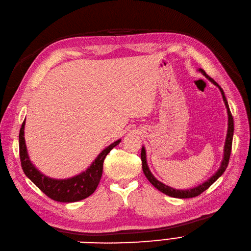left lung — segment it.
I'll return each instance as SVG.
<instances>
[{
  "label": "left lung",
  "instance_id": "8db88e82",
  "mask_svg": "<svg viewBox=\"0 0 251 251\" xmlns=\"http://www.w3.org/2000/svg\"><path fill=\"white\" fill-rule=\"evenodd\" d=\"M199 72L205 75V78L208 79L212 84H214L216 87H219V89L223 95V100L224 102L226 104V111H227V132H226V143H225V148H224V158L222 161V164L220 166V168L217 169V171L212 174V176L205 180L203 183L199 184L197 187H194L192 189H188V190H177V189H173L167 184L161 182L160 180H158L152 173L150 171V168L148 166L147 163V154H146V149L145 147L141 148V154H140V158H141V162H143V170L146 177L149 179V181L154 186L157 190H159L160 192L164 193L170 197H174V198H180V199H187V198H193V197H197L200 194H202L205 190L208 189L211 184L219 178L220 176H223V173L226 171L227 164H228V160H230V156H231V150H232V143H233V134H234V120H233V116L231 114L230 107H228L226 99L225 96V92L222 89V87L217 84L212 78H210L208 75H207L202 69H199Z\"/></svg>",
  "mask_w": 251,
  "mask_h": 251
}]
</instances>
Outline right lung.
Returning <instances> with one entry per match:
<instances>
[{
  "label": "right lung",
  "instance_id": "right-lung-1",
  "mask_svg": "<svg viewBox=\"0 0 251 251\" xmlns=\"http://www.w3.org/2000/svg\"><path fill=\"white\" fill-rule=\"evenodd\" d=\"M25 125L24 121L19 131V156L21 167L25 176L34 182L36 186L47 195L49 198L57 202L72 203L83 200L94 193L100 181L102 176V167L104 158L116 146L120 144L121 139L106 147L100 154L96 157L92 164L85 171L70 178L56 179L46 176L40 172L29 160L25 140Z\"/></svg>",
  "mask_w": 251,
  "mask_h": 251
}]
</instances>
